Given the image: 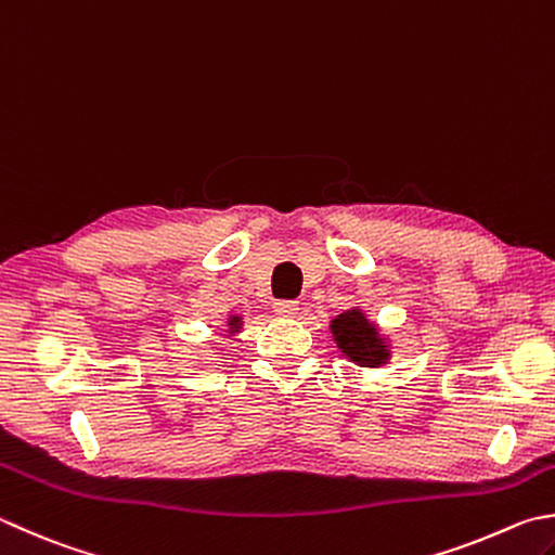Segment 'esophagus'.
I'll use <instances>...</instances> for the list:
<instances>
[{
	"instance_id": "34e87169",
	"label": "esophagus",
	"mask_w": 555,
	"mask_h": 555,
	"mask_svg": "<svg viewBox=\"0 0 555 555\" xmlns=\"http://www.w3.org/2000/svg\"><path fill=\"white\" fill-rule=\"evenodd\" d=\"M275 313L282 319H295L299 313L297 301H275Z\"/></svg>"
}]
</instances>
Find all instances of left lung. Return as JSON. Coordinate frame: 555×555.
Returning <instances> with one entry per match:
<instances>
[{"label":"left lung","mask_w":555,"mask_h":555,"mask_svg":"<svg viewBox=\"0 0 555 555\" xmlns=\"http://www.w3.org/2000/svg\"><path fill=\"white\" fill-rule=\"evenodd\" d=\"M331 338L336 348L358 367H384L391 360V338L384 336L379 323L370 321L360 307L345 309L331 319Z\"/></svg>","instance_id":"left-lung-1"}]
</instances>
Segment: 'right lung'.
<instances>
[{
  "instance_id": "add662e5",
  "label": "right lung",
  "mask_w": 555,
  "mask_h": 555,
  "mask_svg": "<svg viewBox=\"0 0 555 555\" xmlns=\"http://www.w3.org/2000/svg\"><path fill=\"white\" fill-rule=\"evenodd\" d=\"M242 328H244V317H238V313H232V317H227V321H224V333H222V336L229 338V340H234L238 333H242Z\"/></svg>"
}]
</instances>
